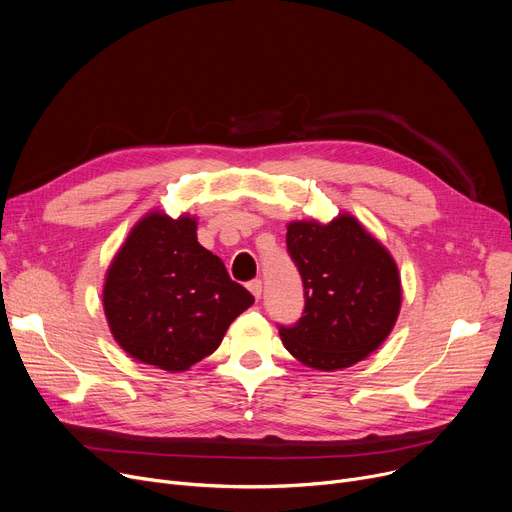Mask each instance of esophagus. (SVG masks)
Masks as SVG:
<instances>
[{
  "mask_svg": "<svg viewBox=\"0 0 512 512\" xmlns=\"http://www.w3.org/2000/svg\"><path fill=\"white\" fill-rule=\"evenodd\" d=\"M249 290L253 292L255 298H259L261 292H263V282H261V280H251V282H249Z\"/></svg>",
  "mask_w": 512,
  "mask_h": 512,
  "instance_id": "obj_1",
  "label": "esophagus"
}]
</instances>
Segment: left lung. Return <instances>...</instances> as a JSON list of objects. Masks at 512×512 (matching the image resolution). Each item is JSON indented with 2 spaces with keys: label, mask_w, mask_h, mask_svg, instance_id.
<instances>
[{
  "label": "left lung",
  "mask_w": 512,
  "mask_h": 512,
  "mask_svg": "<svg viewBox=\"0 0 512 512\" xmlns=\"http://www.w3.org/2000/svg\"><path fill=\"white\" fill-rule=\"evenodd\" d=\"M286 247L304 288L302 317L278 325L286 350L317 370L346 368L377 350L401 306L387 249L348 214L325 226L292 222Z\"/></svg>",
  "instance_id": "left-lung-1"
}]
</instances>
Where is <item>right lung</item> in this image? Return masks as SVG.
Returning <instances> with one entry per match:
<instances>
[{
    "label": "right lung",
    "instance_id": "1",
    "mask_svg": "<svg viewBox=\"0 0 512 512\" xmlns=\"http://www.w3.org/2000/svg\"><path fill=\"white\" fill-rule=\"evenodd\" d=\"M102 302L113 337L131 358L179 372L210 356L255 298L197 243L193 218L152 212L111 263Z\"/></svg>",
    "mask_w": 512,
    "mask_h": 512
}]
</instances>
